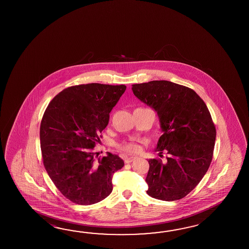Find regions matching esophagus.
<instances>
[{
  "label": "esophagus",
  "mask_w": 249,
  "mask_h": 249,
  "mask_svg": "<svg viewBox=\"0 0 249 249\" xmlns=\"http://www.w3.org/2000/svg\"><path fill=\"white\" fill-rule=\"evenodd\" d=\"M135 159H136L135 157H125V158H124V162H125L126 164H129V163H131V162H132V161L135 160Z\"/></svg>",
  "instance_id": "1"
}]
</instances>
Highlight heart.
<instances>
[{
	"label": "heart",
	"instance_id": "1",
	"mask_svg": "<svg viewBox=\"0 0 249 249\" xmlns=\"http://www.w3.org/2000/svg\"><path fill=\"white\" fill-rule=\"evenodd\" d=\"M119 148L125 153L132 154L136 153L139 151L140 147L137 143L134 142H125L119 145Z\"/></svg>",
	"mask_w": 249,
	"mask_h": 249
}]
</instances>
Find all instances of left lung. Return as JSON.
<instances>
[{
  "label": "left lung",
  "mask_w": 249,
  "mask_h": 249,
  "mask_svg": "<svg viewBox=\"0 0 249 249\" xmlns=\"http://www.w3.org/2000/svg\"><path fill=\"white\" fill-rule=\"evenodd\" d=\"M132 92L159 116L163 134L156 151L166 163L149 159L148 196L175 201L187 196L206 175L213 159L216 131L206 103L196 92L169 81L132 85Z\"/></svg>",
  "instance_id": "8db88e82"
}]
</instances>
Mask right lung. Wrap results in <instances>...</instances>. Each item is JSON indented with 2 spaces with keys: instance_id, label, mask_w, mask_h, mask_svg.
<instances>
[{
  "instance_id": "right-lung-1",
  "label": "right lung",
  "mask_w": 249,
  "mask_h": 249,
  "mask_svg": "<svg viewBox=\"0 0 249 249\" xmlns=\"http://www.w3.org/2000/svg\"><path fill=\"white\" fill-rule=\"evenodd\" d=\"M125 89L123 85L71 86L55 96L43 114V164L58 191L73 203L92 205L112 192L113 175L124 163L111 153L96 160L92 149Z\"/></svg>"
}]
</instances>
